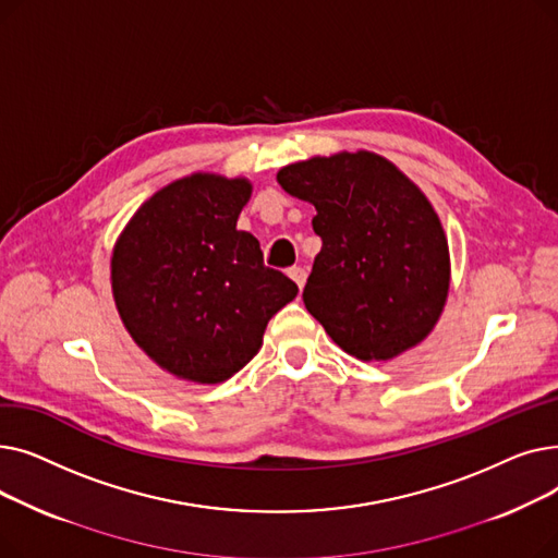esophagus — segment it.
I'll return each mask as SVG.
<instances>
[{
  "instance_id": "obj_1",
  "label": "esophagus",
  "mask_w": 558,
  "mask_h": 558,
  "mask_svg": "<svg viewBox=\"0 0 558 558\" xmlns=\"http://www.w3.org/2000/svg\"><path fill=\"white\" fill-rule=\"evenodd\" d=\"M289 278L294 280L299 287H303L305 280H307V271H305L303 267H291V269H289Z\"/></svg>"
}]
</instances>
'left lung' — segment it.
<instances>
[{"label": "left lung", "instance_id": "obj_1", "mask_svg": "<svg viewBox=\"0 0 558 558\" xmlns=\"http://www.w3.org/2000/svg\"><path fill=\"white\" fill-rule=\"evenodd\" d=\"M278 183L316 208L324 244L303 301L332 341L364 362L421 343L450 287L448 240L425 194L368 151L287 165Z\"/></svg>", "mask_w": 558, "mask_h": 558}]
</instances>
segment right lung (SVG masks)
I'll return each instance as SVG.
<instances>
[{"label":"right lung","instance_id":"right-lung-1","mask_svg":"<svg viewBox=\"0 0 558 558\" xmlns=\"http://www.w3.org/2000/svg\"><path fill=\"white\" fill-rule=\"evenodd\" d=\"M251 183L194 173L154 194L112 253V294L135 343L169 373L217 385L259 350L269 318L299 287L264 267L238 230Z\"/></svg>","mask_w":558,"mask_h":558}]
</instances>
